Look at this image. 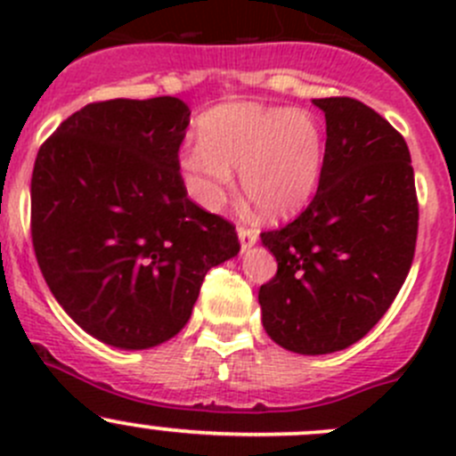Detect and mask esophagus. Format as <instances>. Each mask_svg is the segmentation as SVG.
I'll list each match as a JSON object with an SVG mask.
<instances>
[{
    "instance_id": "esophagus-1",
    "label": "esophagus",
    "mask_w": 456,
    "mask_h": 456,
    "mask_svg": "<svg viewBox=\"0 0 456 456\" xmlns=\"http://www.w3.org/2000/svg\"><path fill=\"white\" fill-rule=\"evenodd\" d=\"M238 240H240L242 251L251 249V247H254L256 242H257V233H256V229L245 227V224H240V227H238Z\"/></svg>"
}]
</instances>
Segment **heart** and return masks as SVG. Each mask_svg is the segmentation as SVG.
Returning <instances> with one entry per match:
<instances>
[{
	"mask_svg": "<svg viewBox=\"0 0 456 456\" xmlns=\"http://www.w3.org/2000/svg\"><path fill=\"white\" fill-rule=\"evenodd\" d=\"M200 139L178 154L190 196L205 209L227 199L233 172L262 218H291L309 205L324 169V132L306 110L227 103L202 114Z\"/></svg>",
	"mask_w": 456,
	"mask_h": 456,
	"instance_id": "obj_1",
	"label": "heart"
}]
</instances>
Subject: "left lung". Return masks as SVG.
I'll return each mask as SVG.
<instances>
[{
  "mask_svg": "<svg viewBox=\"0 0 456 456\" xmlns=\"http://www.w3.org/2000/svg\"><path fill=\"white\" fill-rule=\"evenodd\" d=\"M314 103L326 118L320 185L293 223L260 233L278 262L257 293L262 326L300 355L348 348L381 320L411 271L419 224L403 136L362 101Z\"/></svg>",
  "mask_w": 456,
  "mask_h": 456,
  "instance_id": "1",
  "label": "left lung"
}]
</instances>
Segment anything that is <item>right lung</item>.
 <instances>
[{
    "instance_id": "1",
    "label": "right lung",
    "mask_w": 456,
    "mask_h": 456,
    "mask_svg": "<svg viewBox=\"0 0 456 456\" xmlns=\"http://www.w3.org/2000/svg\"><path fill=\"white\" fill-rule=\"evenodd\" d=\"M176 96L112 99L68 117L37 154V262L68 315L123 351L181 333L207 271L238 256L236 227L187 199Z\"/></svg>"
}]
</instances>
